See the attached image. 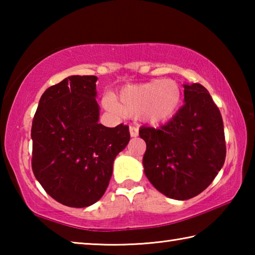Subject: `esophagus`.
<instances>
[{
    "label": "esophagus",
    "instance_id": "34e87169",
    "mask_svg": "<svg viewBox=\"0 0 255 255\" xmlns=\"http://www.w3.org/2000/svg\"><path fill=\"white\" fill-rule=\"evenodd\" d=\"M129 132H130L131 137H137L138 136V127L130 126L129 127Z\"/></svg>",
    "mask_w": 255,
    "mask_h": 255
}]
</instances>
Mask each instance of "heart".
<instances>
[{"label": "heart", "mask_w": 255, "mask_h": 255, "mask_svg": "<svg viewBox=\"0 0 255 255\" xmlns=\"http://www.w3.org/2000/svg\"><path fill=\"white\" fill-rule=\"evenodd\" d=\"M182 92L171 80H155L143 84L129 85L120 90L117 99L106 96L102 105L117 115L137 116L149 124L170 120L179 110Z\"/></svg>", "instance_id": "1"}]
</instances>
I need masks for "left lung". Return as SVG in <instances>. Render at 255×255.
Returning <instances> with one entry per match:
<instances>
[{"label":"left lung","mask_w":255,"mask_h":255,"mask_svg":"<svg viewBox=\"0 0 255 255\" xmlns=\"http://www.w3.org/2000/svg\"><path fill=\"white\" fill-rule=\"evenodd\" d=\"M184 105L159 129L141 127L146 143L145 175L154 188L175 200L201 193L226 156L222 115L201 84H183Z\"/></svg>","instance_id":"left-lung-1"}]
</instances>
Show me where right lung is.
<instances>
[{
    "instance_id": "obj_1",
    "label": "right lung",
    "mask_w": 255,
    "mask_h": 255,
    "mask_svg": "<svg viewBox=\"0 0 255 255\" xmlns=\"http://www.w3.org/2000/svg\"><path fill=\"white\" fill-rule=\"evenodd\" d=\"M98 77L72 75L42 94L31 128L32 171L60 204L83 208L105 195L114 161L130 135L99 124Z\"/></svg>"
}]
</instances>
